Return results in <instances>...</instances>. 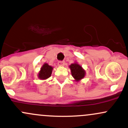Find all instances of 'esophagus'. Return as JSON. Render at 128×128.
Returning <instances> with one entry per match:
<instances>
[{
    "label": "esophagus",
    "instance_id": "esophagus-1",
    "mask_svg": "<svg viewBox=\"0 0 128 128\" xmlns=\"http://www.w3.org/2000/svg\"><path fill=\"white\" fill-rule=\"evenodd\" d=\"M58 66L60 67H62L64 66V64H65V62L64 61H59L58 63Z\"/></svg>",
    "mask_w": 128,
    "mask_h": 128
}]
</instances>
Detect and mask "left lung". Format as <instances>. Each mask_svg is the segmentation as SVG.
<instances>
[{"label":"left lung","mask_w":128,"mask_h":128,"mask_svg":"<svg viewBox=\"0 0 128 128\" xmlns=\"http://www.w3.org/2000/svg\"><path fill=\"white\" fill-rule=\"evenodd\" d=\"M68 67L71 70L72 76L75 79V82H78L85 76V70L80 64H78L76 62L71 64Z\"/></svg>","instance_id":"1"}]
</instances>
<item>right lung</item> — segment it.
Wrapping results in <instances>:
<instances>
[{"instance_id": "add662e5", "label": "right lung", "mask_w": 128, "mask_h": 128, "mask_svg": "<svg viewBox=\"0 0 128 128\" xmlns=\"http://www.w3.org/2000/svg\"><path fill=\"white\" fill-rule=\"evenodd\" d=\"M53 68L48 65L47 63H44V65L40 68V70L38 74V78L40 80H46L50 77L52 75Z\"/></svg>"}]
</instances>
